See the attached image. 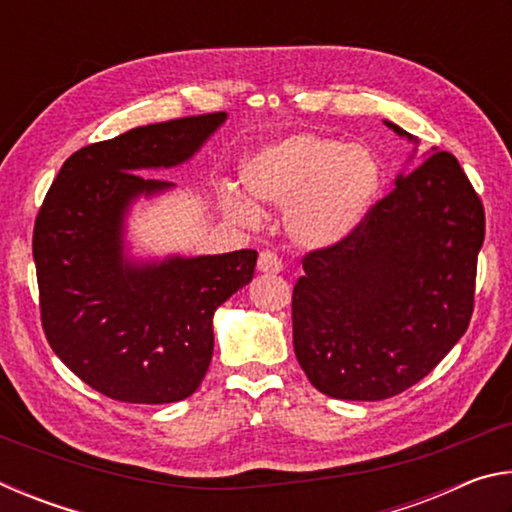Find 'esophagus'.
Instances as JSON below:
<instances>
[{
	"mask_svg": "<svg viewBox=\"0 0 512 512\" xmlns=\"http://www.w3.org/2000/svg\"><path fill=\"white\" fill-rule=\"evenodd\" d=\"M257 271L259 273H266V275H277V273L282 271L280 257H277L275 253H271V250H264V253L259 255V259H257Z\"/></svg>",
	"mask_w": 512,
	"mask_h": 512,
	"instance_id": "1",
	"label": "esophagus"
}]
</instances>
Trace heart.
Returning <instances> with one entry per match:
<instances>
[{"mask_svg":"<svg viewBox=\"0 0 512 512\" xmlns=\"http://www.w3.org/2000/svg\"><path fill=\"white\" fill-rule=\"evenodd\" d=\"M241 180L259 203L287 207L284 228L305 248H332L366 221L384 171L368 146L296 133L259 146L241 162ZM232 219L257 225L259 210L237 192H223Z\"/></svg>","mask_w":512,"mask_h":512,"instance_id":"b5f03b06","label":"heart"}]
</instances>
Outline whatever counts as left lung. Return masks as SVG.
I'll return each instance as SVG.
<instances>
[{
  "instance_id": "obj_1",
  "label": "left lung",
  "mask_w": 512,
  "mask_h": 512,
  "mask_svg": "<svg viewBox=\"0 0 512 512\" xmlns=\"http://www.w3.org/2000/svg\"><path fill=\"white\" fill-rule=\"evenodd\" d=\"M386 126L418 144L404 128ZM427 155L397 176L348 239L302 259L293 350L314 388L336 400L400 395L470 325L483 205L452 153Z\"/></svg>"
}]
</instances>
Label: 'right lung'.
I'll list each match as a JSON object with an SVG mask.
<instances>
[{
	"label": "right lung",
	"mask_w": 512,
	"mask_h": 512,
	"mask_svg": "<svg viewBox=\"0 0 512 512\" xmlns=\"http://www.w3.org/2000/svg\"><path fill=\"white\" fill-rule=\"evenodd\" d=\"M225 112L133 128L69 155L33 230L42 329L56 357L94 391L131 404L192 395L210 368L212 318L253 280L257 250L133 259L126 214L173 187L142 176L187 162Z\"/></svg>",
	"instance_id": "1"
}]
</instances>
